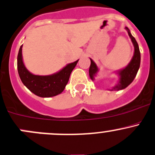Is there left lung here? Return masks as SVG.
<instances>
[{"instance_id": "8db88e82", "label": "left lung", "mask_w": 155, "mask_h": 155, "mask_svg": "<svg viewBox=\"0 0 155 155\" xmlns=\"http://www.w3.org/2000/svg\"><path fill=\"white\" fill-rule=\"evenodd\" d=\"M125 28L127 32H128L129 36H130V39H131L133 46H134V53H133V56L132 58L131 61H130V62L129 63L127 67L115 72L116 74L118 75L119 79H118L117 83L116 84L114 87H112L111 89H109L110 91H119V90H122L127 88L134 80L135 77H136V74L138 73V70L139 69V67H140L141 55L139 45H138L136 38L132 35L130 29L127 27H126ZM90 61H91V65H90L89 67V76L91 80L94 81V77L97 76L99 69L97 66L96 65L95 63L91 58H90Z\"/></svg>"}]
</instances>
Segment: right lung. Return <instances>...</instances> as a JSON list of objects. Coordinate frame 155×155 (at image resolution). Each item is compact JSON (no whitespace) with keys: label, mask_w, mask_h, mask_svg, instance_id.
<instances>
[{"label":"right lung","mask_w":155,"mask_h":155,"mask_svg":"<svg viewBox=\"0 0 155 155\" xmlns=\"http://www.w3.org/2000/svg\"><path fill=\"white\" fill-rule=\"evenodd\" d=\"M20 46L17 56V70L23 85L35 95L41 97H50L62 93L68 83L70 74L79 60L67 64L57 73L48 76L35 75L28 71L23 63Z\"/></svg>","instance_id":"1"}]
</instances>
